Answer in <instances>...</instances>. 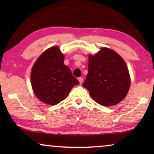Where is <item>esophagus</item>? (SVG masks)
Listing matches in <instances>:
<instances>
[{
	"instance_id": "1",
	"label": "esophagus",
	"mask_w": 154,
	"mask_h": 154,
	"mask_svg": "<svg viewBox=\"0 0 154 154\" xmlns=\"http://www.w3.org/2000/svg\"><path fill=\"white\" fill-rule=\"evenodd\" d=\"M83 80V77H79V78H78V81H79V82L80 84H82V83Z\"/></svg>"
}]
</instances>
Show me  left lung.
<instances>
[{"instance_id":"1","label":"left lung","mask_w":154,"mask_h":154,"mask_svg":"<svg viewBox=\"0 0 154 154\" xmlns=\"http://www.w3.org/2000/svg\"><path fill=\"white\" fill-rule=\"evenodd\" d=\"M88 73L83 86L99 105L109 106L126 97L130 86L129 71L124 59L111 49L102 48L89 55Z\"/></svg>"}]
</instances>
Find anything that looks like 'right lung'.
Masks as SVG:
<instances>
[{"instance_id": "right-lung-1", "label": "right lung", "mask_w": 154, "mask_h": 154, "mask_svg": "<svg viewBox=\"0 0 154 154\" xmlns=\"http://www.w3.org/2000/svg\"><path fill=\"white\" fill-rule=\"evenodd\" d=\"M64 56L58 46L45 50L31 71V85L36 97L44 103L55 105L67 97L79 82L64 64Z\"/></svg>"}]
</instances>
